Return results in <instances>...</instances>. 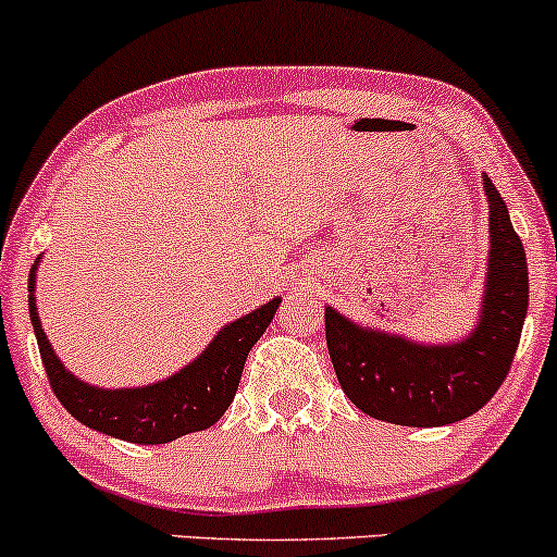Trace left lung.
<instances>
[{"mask_svg":"<svg viewBox=\"0 0 557 557\" xmlns=\"http://www.w3.org/2000/svg\"><path fill=\"white\" fill-rule=\"evenodd\" d=\"M490 262L476 329L455 345H416L326 308L336 379L362 413L399 426H445L484 408L510 371L529 308L527 252L505 199L484 176Z\"/></svg>","mask_w":557,"mask_h":557,"instance_id":"8db88e82","label":"left lung"}]
</instances>
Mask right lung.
<instances>
[{
    "mask_svg": "<svg viewBox=\"0 0 557 557\" xmlns=\"http://www.w3.org/2000/svg\"><path fill=\"white\" fill-rule=\"evenodd\" d=\"M36 265L39 260L28 273V312L54 397L84 426L134 445H165L191 431L212 426L226 413L239 389L249 349L260 339L262 331L271 326L281 302L276 297L262 308L247 312L245 318H236L226 329L218 331L199 358L165 381L134 386V389H99L73 376L49 345L36 312Z\"/></svg>",
    "mask_w": 557,
    "mask_h": 557,
    "instance_id": "add662e5",
    "label": "right lung"
}]
</instances>
